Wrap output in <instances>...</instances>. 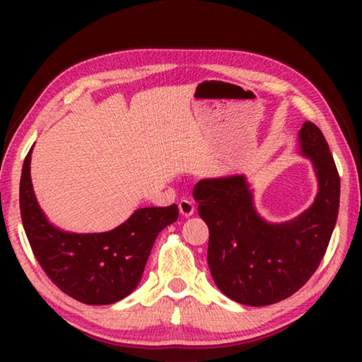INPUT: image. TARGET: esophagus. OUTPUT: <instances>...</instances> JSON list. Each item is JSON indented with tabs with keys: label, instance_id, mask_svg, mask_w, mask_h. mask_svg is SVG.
Here are the masks:
<instances>
[{
	"label": "esophagus",
	"instance_id": "34e87169",
	"mask_svg": "<svg viewBox=\"0 0 362 362\" xmlns=\"http://www.w3.org/2000/svg\"><path fill=\"white\" fill-rule=\"evenodd\" d=\"M179 211H180V214L183 217H189V216H193V212H194V204H193V201H189V199H180V203H179Z\"/></svg>",
	"mask_w": 362,
	"mask_h": 362
}]
</instances>
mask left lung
I'll return each mask as SVG.
<instances>
[{
    "label": "left lung",
    "instance_id": "8db88e82",
    "mask_svg": "<svg viewBox=\"0 0 362 362\" xmlns=\"http://www.w3.org/2000/svg\"><path fill=\"white\" fill-rule=\"evenodd\" d=\"M300 155L313 164L315 203L289 222L272 223L259 216L243 174L204 179L194 185L199 217L209 226V263L214 283L226 297L265 306L291 297L320 267L339 216L340 177L320 127L303 122Z\"/></svg>",
    "mask_w": 362,
    "mask_h": 362
}]
</instances>
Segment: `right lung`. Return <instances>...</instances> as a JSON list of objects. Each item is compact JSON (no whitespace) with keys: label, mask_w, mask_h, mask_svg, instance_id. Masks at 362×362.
Wrapping results in <instances>:
<instances>
[{"label":"right lung","mask_w":362,"mask_h":362,"mask_svg":"<svg viewBox=\"0 0 362 362\" xmlns=\"http://www.w3.org/2000/svg\"><path fill=\"white\" fill-rule=\"evenodd\" d=\"M32 150L23 161L19 201L23 230L41 268L81 303L110 305L127 297L142 279L158 233L179 218V207H142L105 233L64 231L49 222L36 201Z\"/></svg>","instance_id":"1"}]
</instances>
